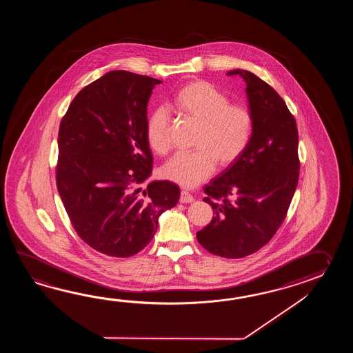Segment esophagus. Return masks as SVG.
Segmentation results:
<instances>
[{"label": "esophagus", "mask_w": 353, "mask_h": 353, "mask_svg": "<svg viewBox=\"0 0 353 353\" xmlns=\"http://www.w3.org/2000/svg\"><path fill=\"white\" fill-rule=\"evenodd\" d=\"M180 203H192L194 202V196L190 194L187 190H181L180 193Z\"/></svg>", "instance_id": "34e87169"}]
</instances>
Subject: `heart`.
Masks as SVG:
<instances>
[{"mask_svg": "<svg viewBox=\"0 0 353 353\" xmlns=\"http://www.w3.org/2000/svg\"><path fill=\"white\" fill-rule=\"evenodd\" d=\"M174 110L196 123L194 150L178 154L163 168L168 179L183 187H195L214 173L217 164L232 166L246 152L255 131V117L248 105L231 103L230 96L207 81L184 84L173 99ZM151 150L166 155L172 149L170 117L165 108L151 111L145 123Z\"/></svg>", "mask_w": 353, "mask_h": 353, "instance_id": "heart-1", "label": "heart"}]
</instances>
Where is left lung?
I'll list each match as a JSON object with an SVG mask.
<instances>
[{"mask_svg": "<svg viewBox=\"0 0 353 353\" xmlns=\"http://www.w3.org/2000/svg\"><path fill=\"white\" fill-rule=\"evenodd\" d=\"M248 84L255 131L246 152L204 187L213 218L196 240L213 255L241 259L263 248L283 225L299 180L298 128L284 99L248 70H231Z\"/></svg>", "mask_w": 353, "mask_h": 353, "instance_id": "left-lung-1", "label": "left lung"}]
</instances>
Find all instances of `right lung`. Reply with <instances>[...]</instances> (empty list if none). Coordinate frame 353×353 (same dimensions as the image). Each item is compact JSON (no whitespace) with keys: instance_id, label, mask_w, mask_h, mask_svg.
Listing matches in <instances>:
<instances>
[{"instance_id":"obj_1","label":"right lung","mask_w":353,"mask_h":353,"mask_svg":"<svg viewBox=\"0 0 353 353\" xmlns=\"http://www.w3.org/2000/svg\"><path fill=\"white\" fill-rule=\"evenodd\" d=\"M160 83L113 70L85 85L60 121L57 188L77 234L103 255L140 252L158 231L159 216L179 201L172 181L141 188L152 170L148 102Z\"/></svg>"}]
</instances>
